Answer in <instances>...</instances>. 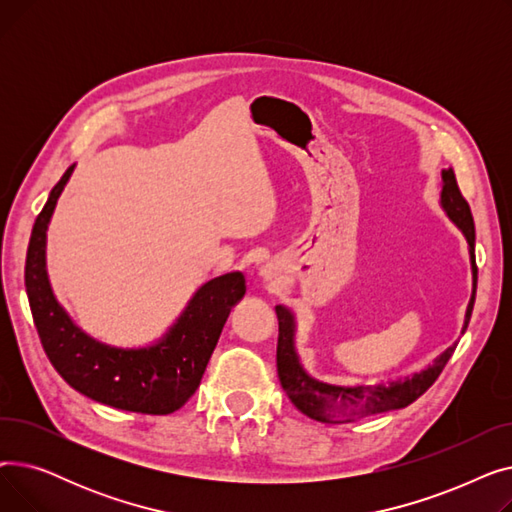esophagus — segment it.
<instances>
[{
  "mask_svg": "<svg viewBox=\"0 0 512 512\" xmlns=\"http://www.w3.org/2000/svg\"><path fill=\"white\" fill-rule=\"evenodd\" d=\"M259 278H261L265 284H272V282L276 280V267H274L272 263H265V265H261Z\"/></svg>",
  "mask_w": 512,
  "mask_h": 512,
  "instance_id": "obj_1",
  "label": "esophagus"
}]
</instances>
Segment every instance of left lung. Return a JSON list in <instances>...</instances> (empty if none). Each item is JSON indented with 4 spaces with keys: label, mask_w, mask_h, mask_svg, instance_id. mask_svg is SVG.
<instances>
[{
    "label": "left lung",
    "mask_w": 512,
    "mask_h": 512,
    "mask_svg": "<svg viewBox=\"0 0 512 512\" xmlns=\"http://www.w3.org/2000/svg\"><path fill=\"white\" fill-rule=\"evenodd\" d=\"M440 205L448 215V220L454 222V226L463 232L469 245L473 290H471V299L465 313V324H463V334H465L471 319L473 303H475V290H477L475 224H473L469 203L459 191V184H456V176L452 168L442 170ZM276 313H278V330H280L278 355H276L280 384L288 394V398L292 400L294 407H297L303 415L321 423H351L369 415L409 407L411 402H415L429 386L438 380V375L442 373L444 365L454 353V346H450L427 369L413 373L411 378L396 380L390 384H373V386L328 384L309 375L301 363V357L297 353V340H294V336H297V319H294V313L284 305H276Z\"/></svg>",
    "instance_id": "1"
}]
</instances>
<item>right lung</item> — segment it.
Returning <instances> with one entry per match:
<instances>
[{"mask_svg":"<svg viewBox=\"0 0 512 512\" xmlns=\"http://www.w3.org/2000/svg\"><path fill=\"white\" fill-rule=\"evenodd\" d=\"M72 172L74 166L51 188L26 251L24 286L43 351L68 386L101 405L143 415L174 413L199 388L232 307L245 297V276L230 272L199 286L153 344L122 348L93 338L58 303L45 261L47 228Z\"/></svg>","mask_w":512,"mask_h":512,"instance_id":"add662e5","label":"right lung"}]
</instances>
